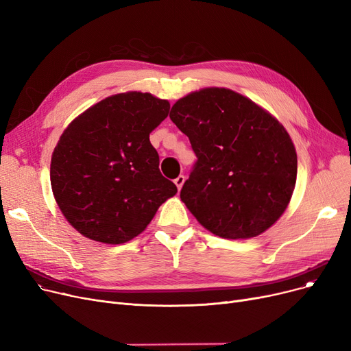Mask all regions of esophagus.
<instances>
[{
	"mask_svg": "<svg viewBox=\"0 0 351 351\" xmlns=\"http://www.w3.org/2000/svg\"><path fill=\"white\" fill-rule=\"evenodd\" d=\"M173 182H175V185H176V188H178V191H180L182 186H183V183H185V176L179 175Z\"/></svg>",
	"mask_w": 351,
	"mask_h": 351,
	"instance_id": "34e87169",
	"label": "esophagus"
}]
</instances>
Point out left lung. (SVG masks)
Returning <instances> with one entry per match:
<instances>
[{
  "mask_svg": "<svg viewBox=\"0 0 351 351\" xmlns=\"http://www.w3.org/2000/svg\"><path fill=\"white\" fill-rule=\"evenodd\" d=\"M169 117L197 158L180 199L202 226L250 239L278 222L298 176L296 149L278 119L228 88L191 92Z\"/></svg>",
  "mask_w": 351,
  "mask_h": 351,
  "instance_id": "1",
  "label": "left lung"
}]
</instances>
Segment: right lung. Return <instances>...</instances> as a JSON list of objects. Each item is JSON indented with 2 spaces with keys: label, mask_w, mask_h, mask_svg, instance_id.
Segmentation results:
<instances>
[{
  "label": "right lung",
  "mask_w": 351,
  "mask_h": 351,
  "mask_svg": "<svg viewBox=\"0 0 351 351\" xmlns=\"http://www.w3.org/2000/svg\"><path fill=\"white\" fill-rule=\"evenodd\" d=\"M169 102L142 92L108 97L73 119L51 158V188L71 223L92 241L121 245L142 233L166 199L176 195L162 176L149 134Z\"/></svg>",
  "instance_id": "obj_1"
}]
</instances>
